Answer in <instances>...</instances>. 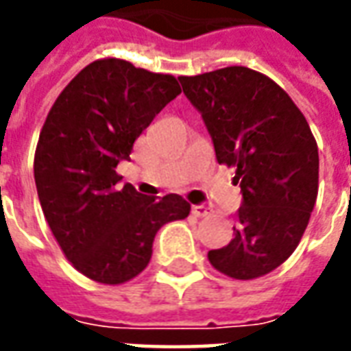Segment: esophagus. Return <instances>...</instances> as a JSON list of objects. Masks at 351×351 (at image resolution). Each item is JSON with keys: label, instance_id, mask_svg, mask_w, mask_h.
<instances>
[{"label": "esophagus", "instance_id": "obj_1", "mask_svg": "<svg viewBox=\"0 0 351 351\" xmlns=\"http://www.w3.org/2000/svg\"><path fill=\"white\" fill-rule=\"evenodd\" d=\"M191 213L195 214V216H199V218H205V216L210 214V208L206 205H193L191 206Z\"/></svg>", "mask_w": 351, "mask_h": 351}]
</instances>
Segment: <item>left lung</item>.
<instances>
[{
    "label": "left lung",
    "mask_w": 351,
    "mask_h": 351,
    "mask_svg": "<svg viewBox=\"0 0 351 351\" xmlns=\"http://www.w3.org/2000/svg\"><path fill=\"white\" fill-rule=\"evenodd\" d=\"M178 80L243 193L233 241L208 261L231 278L263 276L293 254L316 205L319 158L308 122L274 80L248 67Z\"/></svg>",
    "instance_id": "left-lung-1"
}]
</instances>
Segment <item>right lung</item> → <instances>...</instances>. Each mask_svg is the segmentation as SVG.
Wrapping results in <instances>:
<instances>
[{"label":"right lung","instance_id":"obj_1","mask_svg":"<svg viewBox=\"0 0 351 351\" xmlns=\"http://www.w3.org/2000/svg\"><path fill=\"white\" fill-rule=\"evenodd\" d=\"M178 93L175 77L108 58L86 65L50 108L35 150L37 195L65 258L88 278L122 284L137 276L152 258L158 229L190 214L180 195L120 188L116 173Z\"/></svg>","mask_w":351,"mask_h":351}]
</instances>
